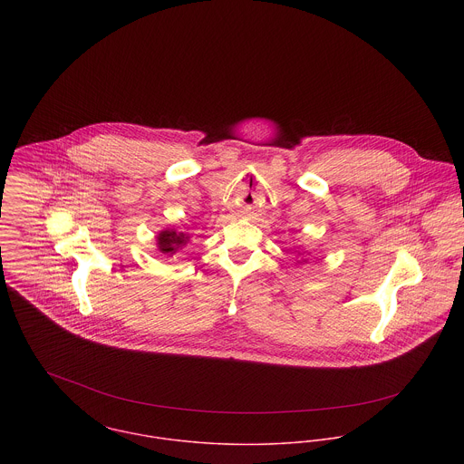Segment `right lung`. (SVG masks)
I'll use <instances>...</instances> for the list:
<instances>
[{
  "label": "right lung",
  "mask_w": 464,
  "mask_h": 464,
  "mask_svg": "<svg viewBox=\"0 0 464 464\" xmlns=\"http://www.w3.org/2000/svg\"><path fill=\"white\" fill-rule=\"evenodd\" d=\"M189 237H191L189 234L177 232L175 228H166V230H160L157 236V248L162 254L171 257L189 243Z\"/></svg>",
  "instance_id": "right-lung-1"
}]
</instances>
